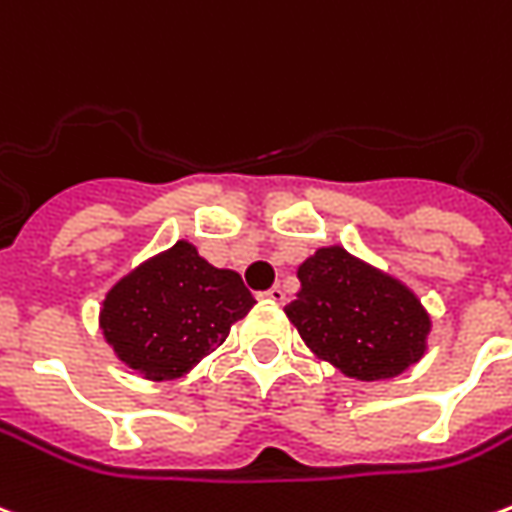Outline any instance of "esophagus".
Segmentation results:
<instances>
[{
  "label": "esophagus",
  "instance_id": "1",
  "mask_svg": "<svg viewBox=\"0 0 512 512\" xmlns=\"http://www.w3.org/2000/svg\"><path fill=\"white\" fill-rule=\"evenodd\" d=\"M263 299H266V302H274V305H282V302H285V291H282L280 285H274V288L263 291Z\"/></svg>",
  "mask_w": 512,
  "mask_h": 512
}]
</instances>
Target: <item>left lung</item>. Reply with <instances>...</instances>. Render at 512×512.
Wrapping results in <instances>:
<instances>
[{"mask_svg":"<svg viewBox=\"0 0 512 512\" xmlns=\"http://www.w3.org/2000/svg\"><path fill=\"white\" fill-rule=\"evenodd\" d=\"M285 313L302 341L346 377L391 380L421 360L430 316L416 293L341 246L318 249L296 271Z\"/></svg>","mask_w":512,"mask_h":512,"instance_id":"8db88e82","label":"left lung"}]
</instances>
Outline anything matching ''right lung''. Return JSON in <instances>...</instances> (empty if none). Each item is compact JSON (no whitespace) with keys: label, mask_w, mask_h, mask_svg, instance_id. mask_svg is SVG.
<instances>
[{"label":"right lung","mask_w":512,"mask_h":512,"mask_svg":"<svg viewBox=\"0 0 512 512\" xmlns=\"http://www.w3.org/2000/svg\"><path fill=\"white\" fill-rule=\"evenodd\" d=\"M252 305L241 274L177 241L107 291L99 327L127 366L149 380H174L227 341Z\"/></svg>","instance_id":"right-lung-1"}]
</instances>
